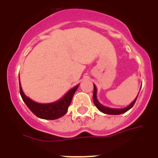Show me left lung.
<instances>
[{"mask_svg": "<svg viewBox=\"0 0 158 158\" xmlns=\"http://www.w3.org/2000/svg\"><path fill=\"white\" fill-rule=\"evenodd\" d=\"M94 85V91H93V103H94V104L96 105V107L98 108L99 111H100L101 112L104 113V114H107V115H120V114H123V113H125L127 112V111H128V110H130L131 108V107H133L134 104H135V101H136L137 100V96L136 98L135 99V100H134L132 103H131V104H130L129 106H127V107H124V108H122V109H116V108H110V107H104V106L102 105L101 104H100V102L98 101V100H97V98H96V85ZM139 96V95H138Z\"/></svg>", "mask_w": 158, "mask_h": 158, "instance_id": "obj_1", "label": "left lung"}]
</instances>
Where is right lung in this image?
Listing matches in <instances>:
<instances>
[{
    "label": "right lung",
    "mask_w": 158,
    "mask_h": 158,
    "mask_svg": "<svg viewBox=\"0 0 158 158\" xmlns=\"http://www.w3.org/2000/svg\"><path fill=\"white\" fill-rule=\"evenodd\" d=\"M77 88L78 85H76L70 89L61 100L51 104H39L31 100L23 93L20 83H19V93L26 105L33 114L40 118L53 120L61 118L67 112L68 107L70 105L72 101L73 96Z\"/></svg>",
    "instance_id": "obj_1"
}]
</instances>
